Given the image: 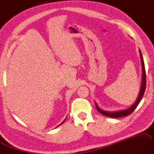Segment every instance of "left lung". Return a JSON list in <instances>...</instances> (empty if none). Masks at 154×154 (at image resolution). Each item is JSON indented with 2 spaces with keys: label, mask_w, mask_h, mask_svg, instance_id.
Returning a JSON list of instances; mask_svg holds the SVG:
<instances>
[{
  "label": "left lung",
  "mask_w": 154,
  "mask_h": 154,
  "mask_svg": "<svg viewBox=\"0 0 154 154\" xmlns=\"http://www.w3.org/2000/svg\"><path fill=\"white\" fill-rule=\"evenodd\" d=\"M139 53H140V57L141 59V65H142V72H143V75H142V83H141V88L140 89V91H139V96L137 97V99L136 100V102L134 103V104L131 106L129 108L127 109V110H120V111H116V112H108L103 110L102 109H100L98 106H97V104L95 102V104H96L97 110H98L99 112L101 113L103 115L107 116L109 117H111V118H119V117H122L125 116L127 115H129L130 114L133 112V111L137 108V106H138L139 102H141L142 97H143L144 92L145 90V86H146V74H145V65L143 59V57H142L141 50H139Z\"/></svg>",
  "instance_id": "obj_1"
}]
</instances>
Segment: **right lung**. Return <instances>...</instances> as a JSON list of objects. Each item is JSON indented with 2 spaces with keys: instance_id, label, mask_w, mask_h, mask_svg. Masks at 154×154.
Masks as SVG:
<instances>
[{
  "instance_id": "obj_1",
  "label": "right lung",
  "mask_w": 154,
  "mask_h": 154,
  "mask_svg": "<svg viewBox=\"0 0 154 154\" xmlns=\"http://www.w3.org/2000/svg\"><path fill=\"white\" fill-rule=\"evenodd\" d=\"M64 121H63V122H62V123H61V124H60V125H62V124H63V122H64Z\"/></svg>"
}]
</instances>
